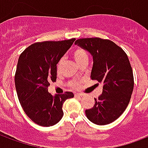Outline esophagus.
<instances>
[{"label": "esophagus", "mask_w": 148, "mask_h": 148, "mask_svg": "<svg viewBox=\"0 0 148 148\" xmlns=\"http://www.w3.org/2000/svg\"><path fill=\"white\" fill-rule=\"evenodd\" d=\"M74 96L78 97H79L83 96V94H82V93H75V94H74Z\"/></svg>", "instance_id": "esophagus-1"}]
</instances>
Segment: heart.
I'll use <instances>...</instances> for the list:
<instances>
[{
    "label": "heart",
    "instance_id": "1",
    "mask_svg": "<svg viewBox=\"0 0 148 148\" xmlns=\"http://www.w3.org/2000/svg\"><path fill=\"white\" fill-rule=\"evenodd\" d=\"M72 56L77 62V64L81 66L83 63H88L89 61V55L87 51L82 47H77L73 50L72 51ZM62 61H59L57 64V73L60 74L62 73ZM81 82L77 80H72L69 82V86L72 88L77 89L80 86Z\"/></svg>",
    "mask_w": 148,
    "mask_h": 148
}]
</instances>
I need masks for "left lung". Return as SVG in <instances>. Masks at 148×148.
I'll return each mask as SVG.
<instances>
[{
    "label": "left lung",
    "mask_w": 148,
    "mask_h": 148,
    "mask_svg": "<svg viewBox=\"0 0 148 148\" xmlns=\"http://www.w3.org/2000/svg\"><path fill=\"white\" fill-rule=\"evenodd\" d=\"M75 44L93 55L90 77L103 84L101 95L94 98V106L86 115L94 124H110L126 109L133 91V72L127 54L111 40L98 37L78 39Z\"/></svg>",
    "instance_id": "1"
}]
</instances>
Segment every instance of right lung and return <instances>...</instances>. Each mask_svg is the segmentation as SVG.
<instances>
[{"instance_id":"obj_1","label":"right lung","mask_w":148,"mask_h":148,"mask_svg":"<svg viewBox=\"0 0 148 148\" xmlns=\"http://www.w3.org/2000/svg\"><path fill=\"white\" fill-rule=\"evenodd\" d=\"M74 40L35 42L19 57L15 74L18 98L26 115L40 126L57 124L63 116L65 101L74 97L71 92L53 97L48 86L56 81L57 64Z\"/></svg>"}]
</instances>
